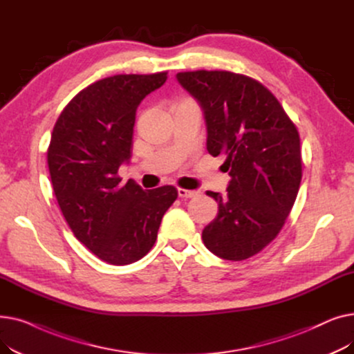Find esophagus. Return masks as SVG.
Wrapping results in <instances>:
<instances>
[{"mask_svg":"<svg viewBox=\"0 0 354 354\" xmlns=\"http://www.w3.org/2000/svg\"><path fill=\"white\" fill-rule=\"evenodd\" d=\"M196 191H191V189H183V188H178V195L180 196V198H194V196H196Z\"/></svg>","mask_w":354,"mask_h":354,"instance_id":"obj_1","label":"esophagus"}]
</instances>
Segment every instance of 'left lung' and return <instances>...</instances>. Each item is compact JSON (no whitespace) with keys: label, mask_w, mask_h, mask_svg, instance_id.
Instances as JSON below:
<instances>
[{"label":"left lung","mask_w":354,"mask_h":354,"mask_svg":"<svg viewBox=\"0 0 354 354\" xmlns=\"http://www.w3.org/2000/svg\"><path fill=\"white\" fill-rule=\"evenodd\" d=\"M205 115L207 149L225 155L231 180L202 231L215 255L243 261L263 251L281 231L303 176L300 135L281 103L258 80L225 70L176 74Z\"/></svg>","instance_id":"left-lung-1"}]
</instances>
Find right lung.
I'll list each match as a JSON object with an SVG mask.
<instances>
[{
	"label": "right lung",
	"mask_w": 354,
	"mask_h": 354,
	"mask_svg": "<svg viewBox=\"0 0 354 354\" xmlns=\"http://www.w3.org/2000/svg\"><path fill=\"white\" fill-rule=\"evenodd\" d=\"M167 71L118 74L74 96L54 124L47 149L53 189L80 243L102 261L127 266L152 250L175 199L171 185L143 191L119 166L130 158L136 110Z\"/></svg>",
	"instance_id": "right-lung-1"
}]
</instances>
